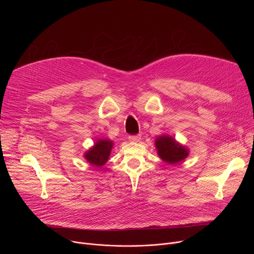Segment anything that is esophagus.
Returning <instances> with one entry per match:
<instances>
[{
    "instance_id": "esophagus-1",
    "label": "esophagus",
    "mask_w": 254,
    "mask_h": 254,
    "mask_svg": "<svg viewBox=\"0 0 254 254\" xmlns=\"http://www.w3.org/2000/svg\"><path fill=\"white\" fill-rule=\"evenodd\" d=\"M128 139H129V141L136 142V141L140 140V134H137V135H129V136H128Z\"/></svg>"
}]
</instances>
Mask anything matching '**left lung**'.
Instances as JSON below:
<instances>
[{"instance_id": "left-lung-1", "label": "left lung", "mask_w": 254, "mask_h": 254, "mask_svg": "<svg viewBox=\"0 0 254 254\" xmlns=\"http://www.w3.org/2000/svg\"><path fill=\"white\" fill-rule=\"evenodd\" d=\"M155 147L158 156L167 164L177 165L183 162L190 153V150L177 141L170 134L159 135L155 139Z\"/></svg>"}]
</instances>
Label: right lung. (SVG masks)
<instances>
[{
	"label": "right lung",
	"instance_id": "add662e5",
	"mask_svg": "<svg viewBox=\"0 0 254 254\" xmlns=\"http://www.w3.org/2000/svg\"><path fill=\"white\" fill-rule=\"evenodd\" d=\"M113 148V140L108 138H99L89 150L84 153L83 157L91 166L100 168L110 159Z\"/></svg>",
	"mask_w": 254,
	"mask_h": 254
}]
</instances>
